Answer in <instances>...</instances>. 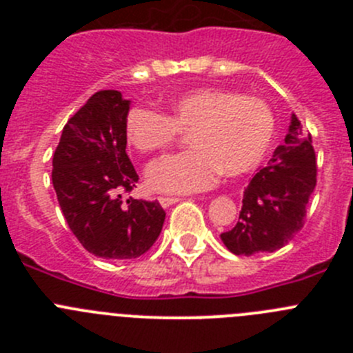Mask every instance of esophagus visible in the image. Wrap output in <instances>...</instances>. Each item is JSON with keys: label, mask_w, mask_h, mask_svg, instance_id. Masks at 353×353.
I'll list each match as a JSON object with an SVG mask.
<instances>
[{"label": "esophagus", "mask_w": 353, "mask_h": 353, "mask_svg": "<svg viewBox=\"0 0 353 353\" xmlns=\"http://www.w3.org/2000/svg\"><path fill=\"white\" fill-rule=\"evenodd\" d=\"M157 199H159V203H161L164 208L171 207V205L179 203L180 201V198H176V196H159Z\"/></svg>", "instance_id": "obj_1"}]
</instances>
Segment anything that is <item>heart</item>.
Masks as SVG:
<instances>
[{"label": "heart", "mask_w": 353, "mask_h": 353, "mask_svg": "<svg viewBox=\"0 0 353 353\" xmlns=\"http://www.w3.org/2000/svg\"><path fill=\"white\" fill-rule=\"evenodd\" d=\"M189 134L191 150L152 164L148 183L162 192L208 189L223 171L240 176L263 161L274 136V114L261 99L232 90L198 88L170 105V114L132 108L125 136L145 154L164 152Z\"/></svg>", "instance_id": "obj_1"}]
</instances>
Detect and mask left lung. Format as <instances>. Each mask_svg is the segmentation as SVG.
Wrapping results in <instances>:
<instances>
[{"mask_svg":"<svg viewBox=\"0 0 353 353\" xmlns=\"http://www.w3.org/2000/svg\"><path fill=\"white\" fill-rule=\"evenodd\" d=\"M316 185V155L311 134L292 117L285 145L274 150L245 187L239 223L221 235L233 254L252 256L288 244L304 226L305 208Z\"/></svg>","mask_w":353,"mask_h":353,"instance_id":"obj_1","label":"left lung"}]
</instances>
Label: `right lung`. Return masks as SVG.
Instances as JSON below:
<instances>
[{
	"label": "right lung",
	"instance_id": "right-lung-1",
	"mask_svg": "<svg viewBox=\"0 0 353 353\" xmlns=\"http://www.w3.org/2000/svg\"><path fill=\"white\" fill-rule=\"evenodd\" d=\"M127 114L120 92H97L67 121L52 155V185L70 232L105 260L145 254L166 217L159 201L121 198L139 180L125 152Z\"/></svg>",
	"mask_w": 353,
	"mask_h": 353
}]
</instances>
